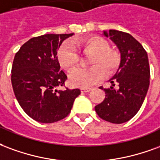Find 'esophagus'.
<instances>
[{"instance_id":"34e87169","label":"esophagus","mask_w":160,"mask_h":160,"mask_svg":"<svg viewBox=\"0 0 160 160\" xmlns=\"http://www.w3.org/2000/svg\"><path fill=\"white\" fill-rule=\"evenodd\" d=\"M91 90V88H81V91L83 92V93H87V92H89Z\"/></svg>"}]
</instances>
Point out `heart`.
Instances as JSON below:
<instances>
[{
	"label": "heart",
	"instance_id": "heart-1",
	"mask_svg": "<svg viewBox=\"0 0 160 160\" xmlns=\"http://www.w3.org/2000/svg\"><path fill=\"white\" fill-rule=\"evenodd\" d=\"M78 46L82 47L84 52L91 51L94 54L89 59L88 68L74 69L69 74V82L75 87H89L107 75L112 74L120 65L121 57L115 50L110 49L109 43L101 37H91L82 42H76ZM57 57L60 66L66 70H71L78 64L79 52L74 43L70 41L65 42L58 50Z\"/></svg>",
	"mask_w": 160,
	"mask_h": 160
}]
</instances>
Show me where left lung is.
I'll use <instances>...</instances> for the list:
<instances>
[{"mask_svg":"<svg viewBox=\"0 0 160 160\" xmlns=\"http://www.w3.org/2000/svg\"><path fill=\"white\" fill-rule=\"evenodd\" d=\"M105 37L117 45L121 55L119 67L109 80L112 86L103 88L106 98L94 107L98 116L112 123H123L140 110L148 93L150 78L148 57L142 44L129 33L110 30ZM117 83V87L115 84Z\"/></svg>","mask_w":160,"mask_h":160,"instance_id":"obj_1","label":"left lung"}]
</instances>
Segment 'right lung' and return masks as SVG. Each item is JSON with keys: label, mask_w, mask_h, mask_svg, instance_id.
<instances>
[{"label": "right lung", "mask_w": 160, "mask_h": 160, "mask_svg": "<svg viewBox=\"0 0 160 160\" xmlns=\"http://www.w3.org/2000/svg\"><path fill=\"white\" fill-rule=\"evenodd\" d=\"M71 34H45L33 37L16 53L11 81L15 97L29 117L51 123L71 112L79 88L59 90L67 77L60 71L57 52Z\"/></svg>", "instance_id": "add662e5"}]
</instances>
